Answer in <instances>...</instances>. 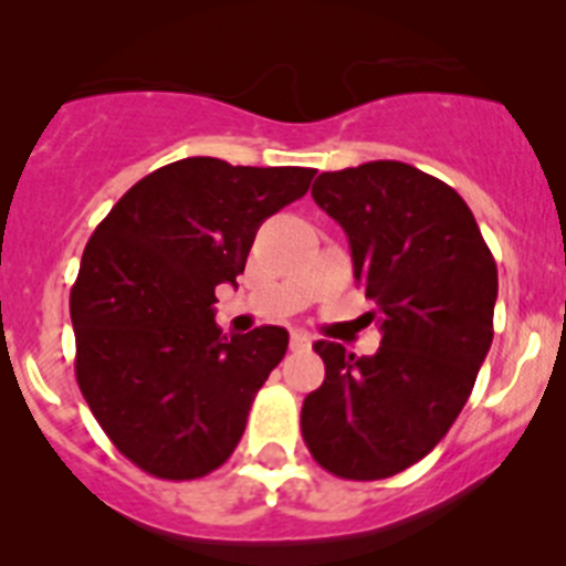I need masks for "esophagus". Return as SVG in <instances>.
<instances>
[{
	"instance_id": "obj_1",
	"label": "esophagus",
	"mask_w": 566,
	"mask_h": 566,
	"mask_svg": "<svg viewBox=\"0 0 566 566\" xmlns=\"http://www.w3.org/2000/svg\"><path fill=\"white\" fill-rule=\"evenodd\" d=\"M310 346H313V337H310L307 332H293V335H290V348H293V352H301V348Z\"/></svg>"
}]
</instances>
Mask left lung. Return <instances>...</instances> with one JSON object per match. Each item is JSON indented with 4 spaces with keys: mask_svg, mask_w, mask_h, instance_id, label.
I'll return each mask as SVG.
<instances>
[{
    "mask_svg": "<svg viewBox=\"0 0 566 566\" xmlns=\"http://www.w3.org/2000/svg\"><path fill=\"white\" fill-rule=\"evenodd\" d=\"M313 198L346 231L382 346L355 357L315 343L326 377L301 436L326 472L382 480L421 461L467 405L494 337L497 265L461 195L410 164L321 172Z\"/></svg>",
    "mask_w": 566,
    "mask_h": 566,
    "instance_id": "obj_1",
    "label": "left lung"
}]
</instances>
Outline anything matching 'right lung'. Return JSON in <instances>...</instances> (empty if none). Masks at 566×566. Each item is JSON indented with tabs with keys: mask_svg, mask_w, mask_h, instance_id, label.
<instances>
[{
	"mask_svg": "<svg viewBox=\"0 0 566 566\" xmlns=\"http://www.w3.org/2000/svg\"><path fill=\"white\" fill-rule=\"evenodd\" d=\"M307 167L195 156L116 200L69 295L75 377L94 419L142 472L195 480L229 461L287 329L220 335L214 287L237 284L259 226L304 198Z\"/></svg>",
	"mask_w": 566,
	"mask_h": 566,
	"instance_id": "obj_1",
	"label": "right lung"
}]
</instances>
